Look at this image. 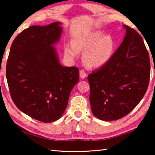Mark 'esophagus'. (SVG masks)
Masks as SVG:
<instances>
[{"label": "esophagus", "instance_id": "34e87169", "mask_svg": "<svg viewBox=\"0 0 155 155\" xmlns=\"http://www.w3.org/2000/svg\"><path fill=\"white\" fill-rule=\"evenodd\" d=\"M86 77H87V74L84 72V70H81L80 71V77L81 78H85Z\"/></svg>", "mask_w": 155, "mask_h": 155}]
</instances>
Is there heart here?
<instances>
[{"label": "heart", "instance_id": "b5f03b06", "mask_svg": "<svg viewBox=\"0 0 155 155\" xmlns=\"http://www.w3.org/2000/svg\"><path fill=\"white\" fill-rule=\"evenodd\" d=\"M114 48L115 42L111 35L94 31L75 37L72 44H65L64 52L70 59L77 57L78 52H85L84 62L91 68H99L111 59Z\"/></svg>", "mask_w": 155, "mask_h": 155}]
</instances>
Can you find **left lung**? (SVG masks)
<instances>
[{
    "instance_id": "1",
    "label": "left lung",
    "mask_w": 155,
    "mask_h": 155,
    "mask_svg": "<svg viewBox=\"0 0 155 155\" xmlns=\"http://www.w3.org/2000/svg\"><path fill=\"white\" fill-rule=\"evenodd\" d=\"M121 45L104 66L88 75L92 114L104 121L119 120L137 105L148 89L150 57L143 39L124 25Z\"/></svg>"
}]
</instances>
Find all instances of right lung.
Here are the masks:
<instances>
[{"label": "right lung", "instance_id": "right-lung-1", "mask_svg": "<svg viewBox=\"0 0 155 155\" xmlns=\"http://www.w3.org/2000/svg\"><path fill=\"white\" fill-rule=\"evenodd\" d=\"M61 25L26 28L14 39L7 63V81L15 106L46 123L61 117L79 78L78 68L60 64L53 46L61 38Z\"/></svg>", "mask_w": 155, "mask_h": 155}]
</instances>
